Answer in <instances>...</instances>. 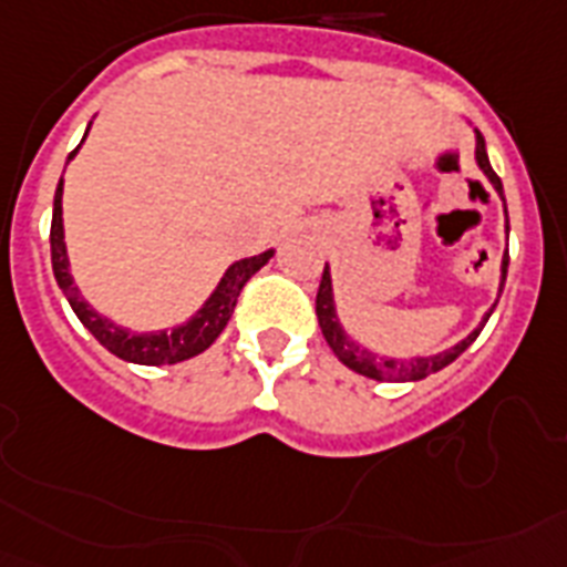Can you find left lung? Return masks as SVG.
<instances>
[{"instance_id": "1", "label": "left lung", "mask_w": 567, "mask_h": 567, "mask_svg": "<svg viewBox=\"0 0 567 567\" xmlns=\"http://www.w3.org/2000/svg\"><path fill=\"white\" fill-rule=\"evenodd\" d=\"M475 162H478L481 173H484L486 179H489V185L498 190V196H502V203H504L502 179L495 176L493 165H489V156H486V142L478 130H475ZM504 214H507V203H504ZM507 231H509V226H507ZM507 264H509V257H507V251H504L502 280H498V298H502L504 280H507ZM495 303L489 307V312L481 318V324L475 327V330H472L466 339H461L457 344H452V348L441 350V353H432V357H411V359L373 353L371 348H364L362 341L353 339V336L344 330V324H341V318H339V310H336L333 275H330V266H324V275H321V287H318V295H316V316H318V324H321V333H324L327 344L333 348L336 359H339L341 364H348L350 371L362 373V377H368V379H377V382H417V379H425L429 373L443 371L446 364L455 362L463 350L470 348L472 341L478 339V333L484 330V324H486V318L493 316Z\"/></svg>"}]
</instances>
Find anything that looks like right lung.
<instances>
[{"mask_svg": "<svg viewBox=\"0 0 567 567\" xmlns=\"http://www.w3.org/2000/svg\"><path fill=\"white\" fill-rule=\"evenodd\" d=\"M89 126L86 133H83V142H86ZM81 144H78V150H81ZM78 150L69 153V162L78 156ZM272 255L275 249L260 251V255L255 257H243V260H234L226 269V275L219 278L217 287H214V292L205 298L203 307H199L185 324H176L173 330H147V333H138V330L115 324V321L106 318L104 312H97L95 307L83 298L81 289L74 287L72 264H69V249H65L63 231V179H60L58 190H54V214H51V266H54L58 287L63 289V295L69 298V303H72L74 316L81 318V324L86 327L89 333L95 336L110 353L124 359V362L176 364L185 362V359L190 357H199V353L208 350L210 344H214V339L226 330L228 318H231L234 307H237V298H240V289L246 287V280L255 272H260V269L269 264V257Z\"/></svg>", "mask_w": 567, "mask_h": 567, "instance_id": "right-lung-1", "label": "right lung"}]
</instances>
